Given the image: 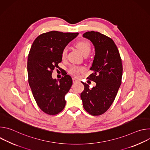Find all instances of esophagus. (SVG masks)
I'll use <instances>...</instances> for the list:
<instances>
[{
	"mask_svg": "<svg viewBox=\"0 0 150 150\" xmlns=\"http://www.w3.org/2000/svg\"><path fill=\"white\" fill-rule=\"evenodd\" d=\"M72 81H73V82H74V83H75V82H76L78 81V79L76 78H72Z\"/></svg>",
	"mask_w": 150,
	"mask_h": 150,
	"instance_id": "1",
	"label": "esophagus"
}]
</instances>
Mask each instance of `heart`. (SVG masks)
<instances>
[{
  "instance_id": "heart-1",
  "label": "heart",
  "mask_w": 150,
  "mask_h": 150,
  "mask_svg": "<svg viewBox=\"0 0 150 150\" xmlns=\"http://www.w3.org/2000/svg\"><path fill=\"white\" fill-rule=\"evenodd\" d=\"M76 47L82 53L83 56H88L91 52V45L88 41L83 40L78 42L76 43ZM67 48H64L62 52V57L63 59L65 58L67 54ZM83 68L76 66H72L69 69V72L73 75H78L79 72H82Z\"/></svg>"
}]
</instances>
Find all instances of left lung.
<instances>
[{
	"mask_svg": "<svg viewBox=\"0 0 150 150\" xmlns=\"http://www.w3.org/2000/svg\"><path fill=\"white\" fill-rule=\"evenodd\" d=\"M83 37L90 40L95 49V56L88 78L96 83L92 89L82 82L84 90L81 94L84 109L93 116L108 110L114 101L121 85L122 63L119 50L110 38L98 32L88 31Z\"/></svg>",
	"mask_w": 150,
	"mask_h": 150,
	"instance_id": "obj_1",
	"label": "left lung"
}]
</instances>
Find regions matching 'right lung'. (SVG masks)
<instances>
[{"instance_id": "obj_1", "label": "right lung", "mask_w": 150, "mask_h": 150, "mask_svg": "<svg viewBox=\"0 0 150 150\" xmlns=\"http://www.w3.org/2000/svg\"><path fill=\"white\" fill-rule=\"evenodd\" d=\"M78 34L52 31L38 36L31 46L27 62L28 82L37 105L48 115H56L65 106L72 78L67 74L57 80L52 74L62 62L63 49Z\"/></svg>"}]
</instances>
